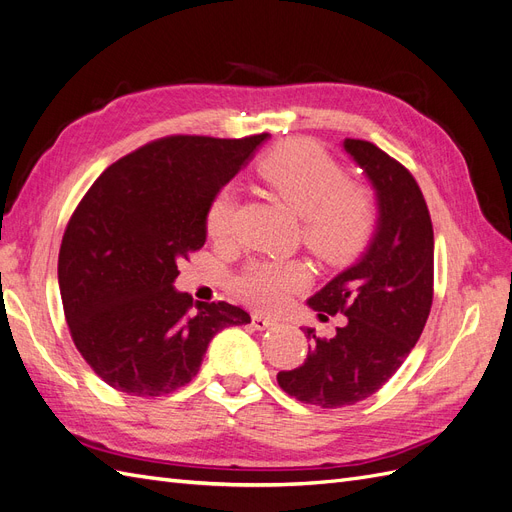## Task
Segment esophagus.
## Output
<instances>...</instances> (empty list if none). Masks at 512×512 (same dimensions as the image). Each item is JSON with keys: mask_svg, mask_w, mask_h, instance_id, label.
<instances>
[{"mask_svg": "<svg viewBox=\"0 0 512 512\" xmlns=\"http://www.w3.org/2000/svg\"><path fill=\"white\" fill-rule=\"evenodd\" d=\"M252 327H254L256 331H265V329L273 327V320L262 318V316H252Z\"/></svg>", "mask_w": 512, "mask_h": 512, "instance_id": "esophagus-1", "label": "esophagus"}]
</instances>
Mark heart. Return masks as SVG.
<instances>
[{"label":"heart","instance_id":"heart-1","mask_svg":"<svg viewBox=\"0 0 512 512\" xmlns=\"http://www.w3.org/2000/svg\"><path fill=\"white\" fill-rule=\"evenodd\" d=\"M258 175L303 218V239L324 260L350 258L369 235L371 200L346 177L316 143L290 141L258 164ZM237 194L230 188L215 196L207 215L213 239L230 237ZM307 284V271L292 260L252 262L239 277L241 297L258 309L282 307L294 290Z\"/></svg>","mask_w":512,"mask_h":512}]
</instances>
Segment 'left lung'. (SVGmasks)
I'll return each mask as SVG.
<instances>
[{"label":"left lung","mask_w":512,"mask_h":512,"mask_svg":"<svg viewBox=\"0 0 512 512\" xmlns=\"http://www.w3.org/2000/svg\"><path fill=\"white\" fill-rule=\"evenodd\" d=\"M342 147L374 188V235L354 265L307 299L320 318L344 314V327L331 339L305 329V363L277 374L290 397L320 408L352 406L389 382L421 337L433 299V228L421 188L376 145L346 138Z\"/></svg>","instance_id":"left-lung-1"}]
</instances>
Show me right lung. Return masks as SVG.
<instances>
[{
	"label": "right lung",
	"mask_w": 512,
	"mask_h": 512,
	"mask_svg": "<svg viewBox=\"0 0 512 512\" xmlns=\"http://www.w3.org/2000/svg\"><path fill=\"white\" fill-rule=\"evenodd\" d=\"M269 134L166 136L108 166L76 207L59 250L74 346L113 389L160 397L188 384L215 333L250 322L226 301L173 284L207 241L209 207Z\"/></svg>",
	"instance_id": "add662e5"
}]
</instances>
